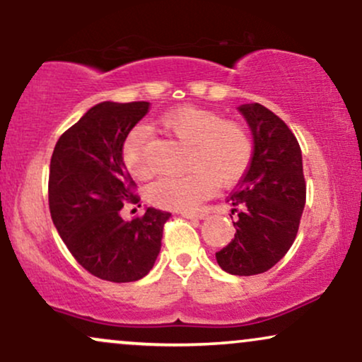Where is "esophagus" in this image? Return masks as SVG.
<instances>
[{"label": "esophagus", "instance_id": "1", "mask_svg": "<svg viewBox=\"0 0 362 362\" xmlns=\"http://www.w3.org/2000/svg\"><path fill=\"white\" fill-rule=\"evenodd\" d=\"M180 216H184L187 219H202L206 213H180Z\"/></svg>", "mask_w": 362, "mask_h": 362}]
</instances>
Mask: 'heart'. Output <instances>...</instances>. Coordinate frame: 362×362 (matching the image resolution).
I'll use <instances>...</instances> for the list:
<instances>
[{
  "mask_svg": "<svg viewBox=\"0 0 362 362\" xmlns=\"http://www.w3.org/2000/svg\"><path fill=\"white\" fill-rule=\"evenodd\" d=\"M161 127L187 144L185 168L180 175L158 178L148 187V201L163 209L194 211L218 185H231L245 175L253 158V139L236 120L223 119L218 112L180 107L160 119ZM124 167L138 180L151 177L146 131L134 127L120 146Z\"/></svg>",
  "mask_w": 362,
  "mask_h": 362,
  "instance_id": "1",
  "label": "heart"
}]
</instances>
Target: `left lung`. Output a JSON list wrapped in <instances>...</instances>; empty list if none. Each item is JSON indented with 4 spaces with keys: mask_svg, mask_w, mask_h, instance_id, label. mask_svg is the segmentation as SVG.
<instances>
[{
    "mask_svg": "<svg viewBox=\"0 0 362 362\" xmlns=\"http://www.w3.org/2000/svg\"><path fill=\"white\" fill-rule=\"evenodd\" d=\"M240 112L253 134V158L226 201L236 214L235 238L216 252L219 267L233 276L267 272L288 253L300 228L306 182L298 139L281 117L260 103Z\"/></svg>",
    "mask_w": 362,
    "mask_h": 362,
    "instance_id": "obj_1",
    "label": "left lung"
}]
</instances>
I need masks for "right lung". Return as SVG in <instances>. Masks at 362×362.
Wrapping results in <instances>:
<instances>
[{
  "label": "right lung",
  "instance_id": "1",
  "mask_svg": "<svg viewBox=\"0 0 362 362\" xmlns=\"http://www.w3.org/2000/svg\"><path fill=\"white\" fill-rule=\"evenodd\" d=\"M148 102L91 107L57 139L49 168V209L74 260L98 279L132 282L153 269L170 213L148 207L124 221V204H139L120 146L148 114Z\"/></svg>",
  "mask_w": 362,
  "mask_h": 362
}]
</instances>
